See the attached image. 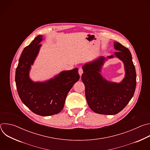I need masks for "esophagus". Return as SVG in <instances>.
Masks as SVG:
<instances>
[{
	"label": "esophagus",
	"instance_id": "obj_1",
	"mask_svg": "<svg viewBox=\"0 0 150 150\" xmlns=\"http://www.w3.org/2000/svg\"><path fill=\"white\" fill-rule=\"evenodd\" d=\"M78 72H79V74L80 75H82V74H83V69H82V68H79V69H78Z\"/></svg>",
	"mask_w": 150,
	"mask_h": 150
}]
</instances>
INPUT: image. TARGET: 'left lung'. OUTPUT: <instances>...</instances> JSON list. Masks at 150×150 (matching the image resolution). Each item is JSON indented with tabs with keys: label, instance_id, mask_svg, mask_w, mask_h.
<instances>
[{
	"label": "left lung",
	"instance_id": "obj_1",
	"mask_svg": "<svg viewBox=\"0 0 150 150\" xmlns=\"http://www.w3.org/2000/svg\"><path fill=\"white\" fill-rule=\"evenodd\" d=\"M114 46L115 56L125 65V77L119 83L104 79L99 72L104 61L101 57L86 64L82 68V81L90 108L94 112L107 115H116L122 110L132 98L136 88L137 74L129 50L118 42ZM113 57L112 55L109 58Z\"/></svg>",
	"mask_w": 150,
	"mask_h": 150
}]
</instances>
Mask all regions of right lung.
<instances>
[{"mask_svg":"<svg viewBox=\"0 0 150 150\" xmlns=\"http://www.w3.org/2000/svg\"><path fill=\"white\" fill-rule=\"evenodd\" d=\"M42 35H38L25 47L19 59L15 72L18 95L23 103L33 113L42 116L59 113L63 108L66 97L79 79L78 69L62 72L54 78L45 82H33L29 78L31 65L36 57Z\"/></svg>","mask_w":150,"mask_h":150,"instance_id":"1","label":"right lung"}]
</instances>
